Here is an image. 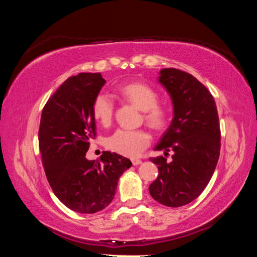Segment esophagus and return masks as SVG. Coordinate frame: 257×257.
<instances>
[{"label":"esophagus","mask_w":257,"mask_h":257,"mask_svg":"<svg viewBox=\"0 0 257 257\" xmlns=\"http://www.w3.org/2000/svg\"><path fill=\"white\" fill-rule=\"evenodd\" d=\"M132 162H133V164H134V165H139V164L142 163V161L139 160V159H133V160H132Z\"/></svg>","instance_id":"obj_1"}]
</instances>
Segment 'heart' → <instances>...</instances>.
<instances>
[{"instance_id":"b5f03b06","label":"heart","mask_w":257,"mask_h":257,"mask_svg":"<svg viewBox=\"0 0 257 257\" xmlns=\"http://www.w3.org/2000/svg\"><path fill=\"white\" fill-rule=\"evenodd\" d=\"M119 94L128 102L144 111V119L152 129L163 128L168 121L167 108L158 104L159 94L154 88L144 82H129L121 85ZM114 104L106 93L96 95L93 102V115L97 122L107 125L111 122ZM150 144V135L145 130L118 129L106 139V146L115 153L135 158Z\"/></svg>"}]
</instances>
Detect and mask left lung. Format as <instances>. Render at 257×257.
I'll return each instance as SVG.
<instances>
[{
	"mask_svg": "<svg viewBox=\"0 0 257 257\" xmlns=\"http://www.w3.org/2000/svg\"><path fill=\"white\" fill-rule=\"evenodd\" d=\"M158 80L171 98L173 118L155 151H173L172 161L151 159L159 176L150 186L156 202L169 207L187 205L205 189L220 156V123L215 101L194 76L162 69Z\"/></svg>",
	"mask_w": 257,
	"mask_h": 257,
	"instance_id": "8db88e82",
	"label": "left lung"
}]
</instances>
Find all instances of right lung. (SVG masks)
I'll use <instances>...</instances> for the list:
<instances>
[{"label": "right lung", "instance_id": "right-lung-1", "mask_svg": "<svg viewBox=\"0 0 257 257\" xmlns=\"http://www.w3.org/2000/svg\"><path fill=\"white\" fill-rule=\"evenodd\" d=\"M105 80L99 72H82L63 82L43 108L38 142L47 180L70 210L92 214L115 196L121 175L132 167L122 155L104 152L87 160L95 136L93 102Z\"/></svg>", "mask_w": 257, "mask_h": 257}]
</instances>
